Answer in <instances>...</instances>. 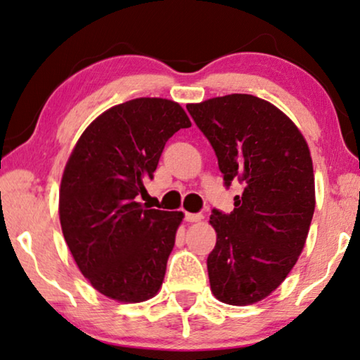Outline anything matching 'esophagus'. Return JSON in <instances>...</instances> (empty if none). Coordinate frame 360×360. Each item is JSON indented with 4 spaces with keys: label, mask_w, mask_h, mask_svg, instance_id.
<instances>
[{
    "label": "esophagus",
    "mask_w": 360,
    "mask_h": 360,
    "mask_svg": "<svg viewBox=\"0 0 360 360\" xmlns=\"http://www.w3.org/2000/svg\"><path fill=\"white\" fill-rule=\"evenodd\" d=\"M184 219H186V221L195 223V221H200L202 214H200V213H189V212H186V213H184Z\"/></svg>",
    "instance_id": "1"
}]
</instances>
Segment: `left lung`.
I'll use <instances>...</instances> for the list:
<instances>
[{
    "mask_svg": "<svg viewBox=\"0 0 360 360\" xmlns=\"http://www.w3.org/2000/svg\"><path fill=\"white\" fill-rule=\"evenodd\" d=\"M187 111L213 147L224 186L243 184L231 213L210 214L212 292L224 304L259 302L289 275L307 239L315 208L307 142L283 111L254 95L217 96Z\"/></svg>",
    "mask_w": 360,
    "mask_h": 360,
    "instance_id": "obj_1",
    "label": "left lung"
}]
</instances>
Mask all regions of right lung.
<instances>
[{
  "label": "right lung",
  "mask_w": 360,
  "mask_h": 360,
  "mask_svg": "<svg viewBox=\"0 0 360 360\" xmlns=\"http://www.w3.org/2000/svg\"><path fill=\"white\" fill-rule=\"evenodd\" d=\"M191 127L176 101L136 98L85 129L61 179L60 221L79 270L96 291L142 302L162 286L182 221L137 202L174 132Z\"/></svg>",
  "instance_id": "1"
}]
</instances>
